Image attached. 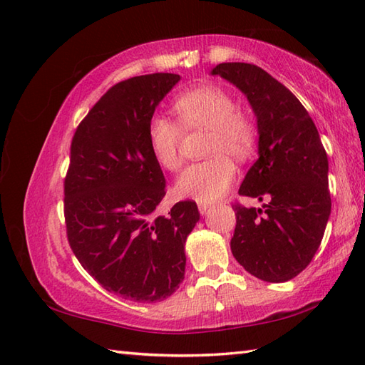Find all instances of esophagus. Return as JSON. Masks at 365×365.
I'll return each instance as SVG.
<instances>
[{
  "label": "esophagus",
  "instance_id": "obj_1",
  "mask_svg": "<svg viewBox=\"0 0 365 365\" xmlns=\"http://www.w3.org/2000/svg\"><path fill=\"white\" fill-rule=\"evenodd\" d=\"M197 207H199V212H200V215H207L208 212L212 210V205H210V204H207V202H199V204H197Z\"/></svg>",
  "mask_w": 365,
  "mask_h": 365
}]
</instances>
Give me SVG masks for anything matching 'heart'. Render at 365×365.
Wrapping results in <instances>:
<instances>
[{
  "label": "heart",
  "mask_w": 365,
  "mask_h": 365,
  "mask_svg": "<svg viewBox=\"0 0 365 365\" xmlns=\"http://www.w3.org/2000/svg\"><path fill=\"white\" fill-rule=\"evenodd\" d=\"M178 120L187 130H210L207 155L178 177L175 190L182 197L213 202L222 197L235 180L237 168L230 158L246 161L257 144V125L250 114L237 110V102L221 88L192 89L174 102ZM155 161L166 170H178L183 163V128L168 115L155 114L147 128Z\"/></svg>",
  "instance_id": "1"
}]
</instances>
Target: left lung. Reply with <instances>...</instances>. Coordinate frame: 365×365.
<instances>
[{"instance_id":"1","label":"left lung","mask_w":365,"mask_h":365,"mask_svg":"<svg viewBox=\"0 0 365 365\" xmlns=\"http://www.w3.org/2000/svg\"><path fill=\"white\" fill-rule=\"evenodd\" d=\"M212 75L235 84L252 106L259 158L238 195L267 199L262 208L234 204L232 254L262 281H290L314 259L331 215L327 150L306 108L263 68L222 63Z\"/></svg>"}]
</instances>
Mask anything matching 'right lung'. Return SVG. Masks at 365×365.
I'll return each mask as SVG.
<instances>
[{"instance_id":"obj_1","label":"right lung","mask_w":365,"mask_h":365,"mask_svg":"<svg viewBox=\"0 0 365 365\" xmlns=\"http://www.w3.org/2000/svg\"><path fill=\"white\" fill-rule=\"evenodd\" d=\"M175 73L114 84L76 127L64 178L67 240L81 267L103 287L136 302L170 297L185 276V242L199 221L192 200L168 216L157 207L166 180L147 128Z\"/></svg>"}]
</instances>
